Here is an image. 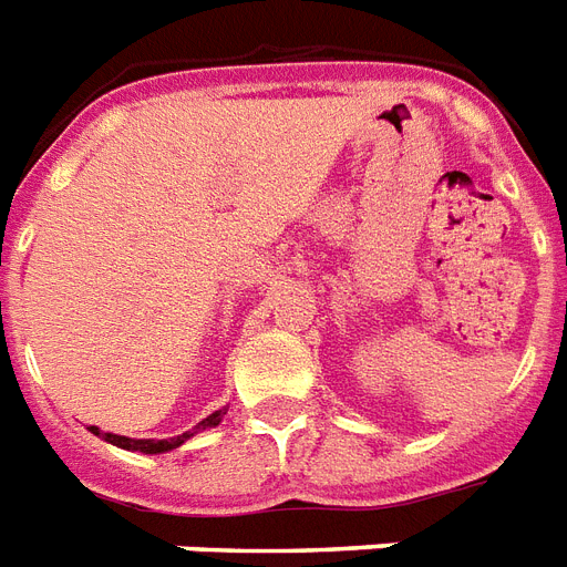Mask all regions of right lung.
Listing matches in <instances>:
<instances>
[{
  "label": "right lung",
  "instance_id": "right-lung-1",
  "mask_svg": "<svg viewBox=\"0 0 567 567\" xmlns=\"http://www.w3.org/2000/svg\"><path fill=\"white\" fill-rule=\"evenodd\" d=\"M221 415H225V412L216 410L213 415H207L202 424H196V427L187 430V433H184V436H178V439H128V436H113V433H104V439H107L111 445L125 447V451H140V454H163V451H172V447L184 445V442H187L193 433H198V430L216 427V424L221 421ZM90 430H93V433L99 436V427H90Z\"/></svg>",
  "mask_w": 567,
  "mask_h": 567
}]
</instances>
